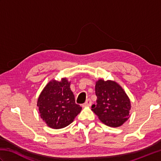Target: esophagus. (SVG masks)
<instances>
[{
	"instance_id": "obj_1",
	"label": "esophagus",
	"mask_w": 161,
	"mask_h": 161,
	"mask_svg": "<svg viewBox=\"0 0 161 161\" xmlns=\"http://www.w3.org/2000/svg\"><path fill=\"white\" fill-rule=\"evenodd\" d=\"M92 104V102L91 100V99H87L86 101L85 102V103L83 104L84 107H90V106H91Z\"/></svg>"
}]
</instances>
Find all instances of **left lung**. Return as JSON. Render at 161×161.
Wrapping results in <instances>:
<instances>
[{"mask_svg":"<svg viewBox=\"0 0 161 161\" xmlns=\"http://www.w3.org/2000/svg\"><path fill=\"white\" fill-rule=\"evenodd\" d=\"M95 94L96 104L92 105L91 110L104 125L118 127L129 119L131 102L118 83L99 80L95 84Z\"/></svg>","mask_w":161,"mask_h":161,"instance_id":"obj_1","label":"left lung"}]
</instances>
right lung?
Listing matches in <instances>:
<instances>
[{
  "label": "right lung",
  "instance_id": "right-lung-1",
  "mask_svg": "<svg viewBox=\"0 0 161 161\" xmlns=\"http://www.w3.org/2000/svg\"><path fill=\"white\" fill-rule=\"evenodd\" d=\"M66 78L53 80L47 84L37 100L41 118L50 128L59 129L69 125L80 114L81 107L75 103V96Z\"/></svg>",
  "mask_w": 161,
  "mask_h": 161
}]
</instances>
